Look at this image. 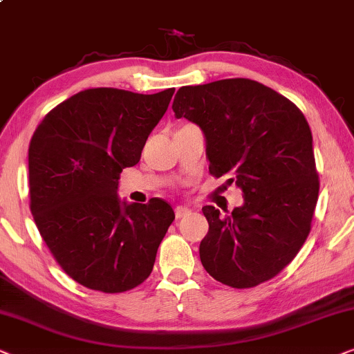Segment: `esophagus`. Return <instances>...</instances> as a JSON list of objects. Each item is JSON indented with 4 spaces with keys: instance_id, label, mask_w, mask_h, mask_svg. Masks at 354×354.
<instances>
[{
    "instance_id": "obj_1",
    "label": "esophagus",
    "mask_w": 354,
    "mask_h": 354,
    "mask_svg": "<svg viewBox=\"0 0 354 354\" xmlns=\"http://www.w3.org/2000/svg\"><path fill=\"white\" fill-rule=\"evenodd\" d=\"M189 214H191V209H187V207L178 205L176 209H174V215H176V218H183V216H186Z\"/></svg>"
}]
</instances>
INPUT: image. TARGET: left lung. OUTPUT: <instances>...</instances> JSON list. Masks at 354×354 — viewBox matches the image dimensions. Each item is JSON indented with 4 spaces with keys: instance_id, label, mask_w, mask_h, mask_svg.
Segmentation results:
<instances>
[{
    "instance_id": "1",
    "label": "left lung",
    "mask_w": 354,
    "mask_h": 354,
    "mask_svg": "<svg viewBox=\"0 0 354 354\" xmlns=\"http://www.w3.org/2000/svg\"><path fill=\"white\" fill-rule=\"evenodd\" d=\"M205 138L209 171L243 191V205L202 207L209 233L201 262L220 283L251 288L293 261L310 232L319 196L313 134L299 108L251 79L185 86L173 100Z\"/></svg>"
}]
</instances>
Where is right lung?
<instances>
[{"instance_id": "add662e5", "label": "right lung", "mask_w": 354, "mask_h": 354, "mask_svg": "<svg viewBox=\"0 0 354 354\" xmlns=\"http://www.w3.org/2000/svg\"><path fill=\"white\" fill-rule=\"evenodd\" d=\"M173 93L88 88L53 108L32 136V215L63 270L86 288L121 293L152 272L174 212L157 197L121 201L118 180L140 160Z\"/></svg>"}]
</instances>
